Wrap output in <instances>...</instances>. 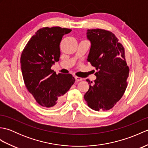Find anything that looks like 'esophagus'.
Instances as JSON below:
<instances>
[{"mask_svg": "<svg viewBox=\"0 0 148 148\" xmlns=\"http://www.w3.org/2000/svg\"><path fill=\"white\" fill-rule=\"evenodd\" d=\"M75 79H76V81H82V79H83L81 77H77V76L75 77Z\"/></svg>", "mask_w": 148, "mask_h": 148, "instance_id": "esophagus-1", "label": "esophagus"}]
</instances>
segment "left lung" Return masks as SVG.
I'll return each instance as SVG.
<instances>
[{"instance_id": "obj_1", "label": "left lung", "mask_w": 148, "mask_h": 148, "mask_svg": "<svg viewBox=\"0 0 148 148\" xmlns=\"http://www.w3.org/2000/svg\"><path fill=\"white\" fill-rule=\"evenodd\" d=\"M87 38L91 48L87 61L95 67L97 78L90 84L84 98L88 106L97 111L112 108L127 87L129 67L125 49L114 34L103 29H88Z\"/></svg>"}]
</instances>
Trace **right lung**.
<instances>
[{
    "label": "right lung",
    "mask_w": 148,
    "mask_h": 148,
    "mask_svg": "<svg viewBox=\"0 0 148 148\" xmlns=\"http://www.w3.org/2000/svg\"><path fill=\"white\" fill-rule=\"evenodd\" d=\"M71 30L60 27H43L31 37L21 53L25 84L36 102L45 108L58 106L75 82L71 74H56L51 69L55 62L59 61L63 36Z\"/></svg>",
    "instance_id": "obj_1"
}]
</instances>
